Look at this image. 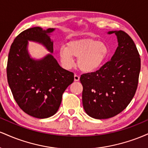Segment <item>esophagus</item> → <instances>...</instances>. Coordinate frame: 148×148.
I'll return each instance as SVG.
<instances>
[{"instance_id":"obj_1","label":"esophagus","mask_w":148,"mask_h":148,"mask_svg":"<svg viewBox=\"0 0 148 148\" xmlns=\"http://www.w3.org/2000/svg\"><path fill=\"white\" fill-rule=\"evenodd\" d=\"M80 79V76L79 75L74 74V81H79Z\"/></svg>"}]
</instances>
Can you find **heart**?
Listing matches in <instances>:
<instances>
[{
  "mask_svg": "<svg viewBox=\"0 0 148 148\" xmlns=\"http://www.w3.org/2000/svg\"><path fill=\"white\" fill-rule=\"evenodd\" d=\"M108 53L103 42L93 39H82L69 42L66 48L59 49L58 56L64 68L70 69L77 59L79 68L84 72H93L101 67Z\"/></svg>",
  "mask_w": 148,
  "mask_h": 148,
  "instance_id": "obj_1",
  "label": "heart"
}]
</instances>
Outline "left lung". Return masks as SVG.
<instances>
[{
    "instance_id": "8db88e82",
    "label": "left lung",
    "mask_w": 148,
    "mask_h": 148,
    "mask_svg": "<svg viewBox=\"0 0 148 148\" xmlns=\"http://www.w3.org/2000/svg\"><path fill=\"white\" fill-rule=\"evenodd\" d=\"M115 33L118 47L108 62L95 72L81 75L82 101L86 113L93 118L107 119L122 112L133 99L138 83L140 58L130 35Z\"/></svg>"
}]
</instances>
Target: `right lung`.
<instances>
[{
    "label": "right lung",
    "instance_id": "obj_1",
    "mask_svg": "<svg viewBox=\"0 0 148 148\" xmlns=\"http://www.w3.org/2000/svg\"><path fill=\"white\" fill-rule=\"evenodd\" d=\"M55 28L33 27L14 39L7 65L9 86L15 101L25 113L47 118L58 110L64 90L74 81V74L60 67L52 56L53 42L50 38ZM43 45L50 54L36 60L28 53V41Z\"/></svg>",
    "mask_w": 148,
    "mask_h": 148
}]
</instances>
